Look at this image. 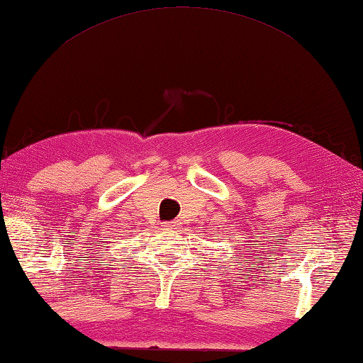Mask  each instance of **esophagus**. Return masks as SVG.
Segmentation results:
<instances>
[{"instance_id":"obj_1","label":"esophagus","mask_w":363,"mask_h":363,"mask_svg":"<svg viewBox=\"0 0 363 363\" xmlns=\"http://www.w3.org/2000/svg\"><path fill=\"white\" fill-rule=\"evenodd\" d=\"M162 226L165 228V230H174L175 223H174V221H165V223H162Z\"/></svg>"}]
</instances>
